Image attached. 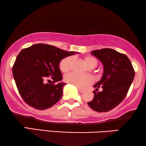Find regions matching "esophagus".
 <instances>
[{"label": "esophagus", "instance_id": "esophagus-1", "mask_svg": "<svg viewBox=\"0 0 146 146\" xmlns=\"http://www.w3.org/2000/svg\"><path fill=\"white\" fill-rule=\"evenodd\" d=\"M78 91L80 92H81V93H82V92H84V89H82V88H78Z\"/></svg>", "mask_w": 146, "mask_h": 146}]
</instances>
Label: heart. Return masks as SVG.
<instances>
[{
    "mask_svg": "<svg viewBox=\"0 0 146 146\" xmlns=\"http://www.w3.org/2000/svg\"><path fill=\"white\" fill-rule=\"evenodd\" d=\"M83 62L88 68H92L97 66L98 62L95 58L91 56H86L83 58ZM72 58V57H66L60 62L59 67L62 72H67L70 68ZM64 81L70 84L78 87L84 88L92 82V78L89 75H78L74 73H70L64 76Z\"/></svg>",
    "mask_w": 146,
    "mask_h": 146,
    "instance_id": "obj_1",
    "label": "heart"
}]
</instances>
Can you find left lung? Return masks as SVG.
<instances>
[{
	"label": "left lung",
	"instance_id": "obj_1",
	"mask_svg": "<svg viewBox=\"0 0 146 146\" xmlns=\"http://www.w3.org/2000/svg\"><path fill=\"white\" fill-rule=\"evenodd\" d=\"M91 54L103 65V76L94 85L97 91L100 87L103 90H94V97L88 105L97 112H107L119 105L125 97L133 80L135 71L127 56L113 49L94 50Z\"/></svg>",
	"mask_w": 146,
	"mask_h": 146
}]
</instances>
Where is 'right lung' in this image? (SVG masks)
I'll use <instances>...</instances> for the list:
<instances>
[{"instance_id":"add662e5","label":"right lung","mask_w":146,"mask_h":146,"mask_svg":"<svg viewBox=\"0 0 146 146\" xmlns=\"http://www.w3.org/2000/svg\"><path fill=\"white\" fill-rule=\"evenodd\" d=\"M75 53L43 43L21 51L13 65V74L23 101L39 110H45L58 103L66 84L60 82L62 79L60 62ZM47 77L52 78L53 84H44Z\"/></svg>"}]
</instances>
